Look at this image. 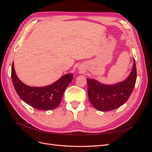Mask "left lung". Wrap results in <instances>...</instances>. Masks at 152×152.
Segmentation results:
<instances>
[{
	"instance_id": "1",
	"label": "left lung",
	"mask_w": 152,
	"mask_h": 152,
	"mask_svg": "<svg viewBox=\"0 0 152 152\" xmlns=\"http://www.w3.org/2000/svg\"><path fill=\"white\" fill-rule=\"evenodd\" d=\"M136 66L134 59L132 70L127 79L113 85H106L93 79H87V94L91 104L100 111L116 109L125 103L132 94L136 81Z\"/></svg>"
}]
</instances>
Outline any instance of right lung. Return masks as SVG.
Segmentation results:
<instances>
[{
	"instance_id": "add662e5",
	"label": "right lung",
	"mask_w": 152,
	"mask_h": 152,
	"mask_svg": "<svg viewBox=\"0 0 152 152\" xmlns=\"http://www.w3.org/2000/svg\"><path fill=\"white\" fill-rule=\"evenodd\" d=\"M73 76L72 73H68L49 86L30 87L18 79L14 68V63L12 64L11 78L17 94L26 104L40 110L57 108L66 87L73 79Z\"/></svg>"
}]
</instances>
